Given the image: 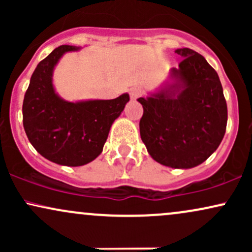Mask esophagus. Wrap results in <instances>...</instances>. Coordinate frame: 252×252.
Instances as JSON below:
<instances>
[{"instance_id":"esophagus-1","label":"esophagus","mask_w":252,"mask_h":252,"mask_svg":"<svg viewBox=\"0 0 252 252\" xmlns=\"http://www.w3.org/2000/svg\"><path fill=\"white\" fill-rule=\"evenodd\" d=\"M142 94H143V91L140 88L130 89V97H131V99H137V98L142 96Z\"/></svg>"}]
</instances>
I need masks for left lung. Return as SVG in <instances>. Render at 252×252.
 Instances as JSON below:
<instances>
[{
  "label": "left lung",
  "instance_id": "left-lung-1",
  "mask_svg": "<svg viewBox=\"0 0 252 252\" xmlns=\"http://www.w3.org/2000/svg\"><path fill=\"white\" fill-rule=\"evenodd\" d=\"M158 91L138 98L143 106L140 134L149 155L170 168L189 169L206 161L220 144L227 123L218 73L189 48Z\"/></svg>",
  "mask_w": 252,
  "mask_h": 252
}]
</instances>
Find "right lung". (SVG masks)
I'll use <instances>...</instances> for the list:
<instances>
[{"label":"right lung","instance_id":"right-lung-1","mask_svg":"<svg viewBox=\"0 0 252 252\" xmlns=\"http://www.w3.org/2000/svg\"><path fill=\"white\" fill-rule=\"evenodd\" d=\"M83 47L63 45L39 63L26 91L22 116L32 146L40 155L62 166L91 162L103 152L110 128L129 102V94L115 99L70 102L58 94L53 72L68 52Z\"/></svg>","mask_w":252,"mask_h":252}]
</instances>
